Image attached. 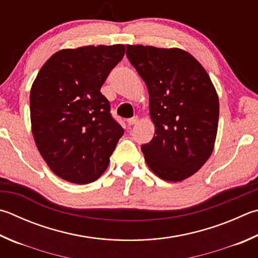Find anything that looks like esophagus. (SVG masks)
I'll return each instance as SVG.
<instances>
[{
    "label": "esophagus",
    "mask_w": 258,
    "mask_h": 258,
    "mask_svg": "<svg viewBox=\"0 0 258 258\" xmlns=\"http://www.w3.org/2000/svg\"><path fill=\"white\" fill-rule=\"evenodd\" d=\"M139 123V117L138 116H134V117H132V118H128L127 119V124L128 125H135V124H138Z\"/></svg>",
    "instance_id": "1"
}]
</instances>
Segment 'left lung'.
I'll return each instance as SVG.
<instances>
[{
	"label": "left lung",
	"mask_w": 258,
	"mask_h": 258,
	"mask_svg": "<svg viewBox=\"0 0 258 258\" xmlns=\"http://www.w3.org/2000/svg\"><path fill=\"white\" fill-rule=\"evenodd\" d=\"M148 87L154 137L141 149L148 167L167 181L193 176L208 161L218 132L219 97L208 72L180 48L126 45Z\"/></svg>",
	"instance_id": "1"
}]
</instances>
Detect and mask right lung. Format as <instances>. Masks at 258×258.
I'll return each instance as SVG.
<instances>
[{
	"label": "right lung",
	"mask_w": 258,
	"mask_h": 258,
	"mask_svg": "<svg viewBox=\"0 0 258 258\" xmlns=\"http://www.w3.org/2000/svg\"><path fill=\"white\" fill-rule=\"evenodd\" d=\"M125 54L124 45L56 51L30 90L31 131L49 169L73 184L97 180L124 134L100 89Z\"/></svg>",
	"instance_id": "obj_1"
}]
</instances>
